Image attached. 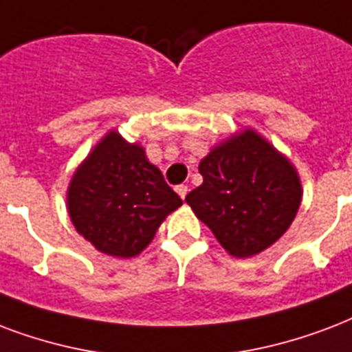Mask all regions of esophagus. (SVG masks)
<instances>
[{"mask_svg":"<svg viewBox=\"0 0 352 352\" xmlns=\"http://www.w3.org/2000/svg\"><path fill=\"white\" fill-rule=\"evenodd\" d=\"M175 192L181 195V199H184V197H186V194H188V186H186V184H179V186L175 188Z\"/></svg>","mask_w":352,"mask_h":352,"instance_id":"esophagus-1","label":"esophagus"}]
</instances>
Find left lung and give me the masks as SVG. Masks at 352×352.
<instances>
[{"label": "left lung", "instance_id": "1", "mask_svg": "<svg viewBox=\"0 0 352 352\" xmlns=\"http://www.w3.org/2000/svg\"><path fill=\"white\" fill-rule=\"evenodd\" d=\"M199 173L203 184L186 195V203L238 258L275 243L301 205L294 166L254 131L214 147L201 160Z\"/></svg>", "mask_w": 352, "mask_h": 352}]
</instances>
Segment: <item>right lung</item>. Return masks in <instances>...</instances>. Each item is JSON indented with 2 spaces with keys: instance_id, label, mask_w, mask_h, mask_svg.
Returning <instances> with one entry per match:
<instances>
[{
  "instance_id": "right-lung-1",
  "label": "right lung",
  "mask_w": 352,
  "mask_h": 352,
  "mask_svg": "<svg viewBox=\"0 0 352 352\" xmlns=\"http://www.w3.org/2000/svg\"><path fill=\"white\" fill-rule=\"evenodd\" d=\"M182 205L140 146L109 133L75 171L68 212L101 253L129 258L147 248L164 218Z\"/></svg>"
}]
</instances>
